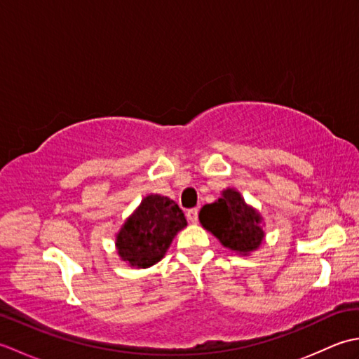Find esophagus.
<instances>
[{"label": "esophagus", "instance_id": "obj_1", "mask_svg": "<svg viewBox=\"0 0 359 359\" xmlns=\"http://www.w3.org/2000/svg\"><path fill=\"white\" fill-rule=\"evenodd\" d=\"M197 215H199V210H197V208H191V210L187 211V219H188L191 224H196V222H197Z\"/></svg>", "mask_w": 359, "mask_h": 359}]
</instances>
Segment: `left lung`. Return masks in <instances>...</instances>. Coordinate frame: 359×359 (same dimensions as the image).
<instances>
[{
    "label": "left lung",
    "instance_id": "left-lung-1",
    "mask_svg": "<svg viewBox=\"0 0 359 359\" xmlns=\"http://www.w3.org/2000/svg\"><path fill=\"white\" fill-rule=\"evenodd\" d=\"M199 220L225 248L241 256L256 251L265 239L261 212L234 188H225L216 202L202 207Z\"/></svg>",
    "mask_w": 359,
    "mask_h": 359
}]
</instances>
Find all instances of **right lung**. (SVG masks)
<instances>
[{"instance_id":"1","label":"right lung","mask_w":359,"mask_h":359,"mask_svg":"<svg viewBox=\"0 0 359 359\" xmlns=\"http://www.w3.org/2000/svg\"><path fill=\"white\" fill-rule=\"evenodd\" d=\"M187 226L184 211L170 197H143L116 234V250L121 261L134 269H148L162 261L172 239Z\"/></svg>"}]
</instances>
